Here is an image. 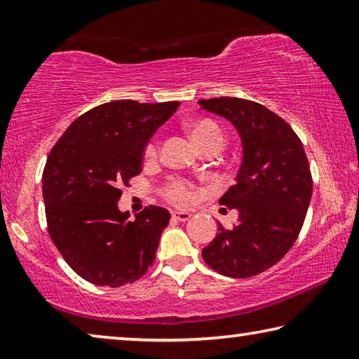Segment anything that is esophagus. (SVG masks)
I'll return each instance as SVG.
<instances>
[{
	"label": "esophagus",
	"instance_id": "34e87169",
	"mask_svg": "<svg viewBox=\"0 0 359 359\" xmlns=\"http://www.w3.org/2000/svg\"><path fill=\"white\" fill-rule=\"evenodd\" d=\"M190 217H191L190 212H172V218L177 222H187L190 220Z\"/></svg>",
	"mask_w": 359,
	"mask_h": 359
}]
</instances>
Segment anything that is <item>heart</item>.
<instances>
[{"mask_svg":"<svg viewBox=\"0 0 359 359\" xmlns=\"http://www.w3.org/2000/svg\"><path fill=\"white\" fill-rule=\"evenodd\" d=\"M188 130H190L193 141L196 142V145L201 149V151L204 149L210 147V145H222L223 142V135H222L220 126L209 118L193 120L191 123L188 125ZM156 155H158V144L150 142L147 145V149H145V156H147L149 160H151V158H155ZM165 191H166V196L175 204H190L194 199V190L182 180L169 182Z\"/></svg>","mask_w":359,"mask_h":359,"instance_id":"b5f03b06","label":"heart"}]
</instances>
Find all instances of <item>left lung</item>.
I'll return each mask as SVG.
<instances>
[{"label": "left lung", "mask_w": 359, "mask_h": 359, "mask_svg": "<svg viewBox=\"0 0 359 359\" xmlns=\"http://www.w3.org/2000/svg\"><path fill=\"white\" fill-rule=\"evenodd\" d=\"M198 104L231 121L242 142L236 184L220 198L238 209V224L224 229L218 222L203 258L222 276H258L287 255L304 224L312 198L306 151L287 121L258 102L223 96Z\"/></svg>", "instance_id": "1"}]
</instances>
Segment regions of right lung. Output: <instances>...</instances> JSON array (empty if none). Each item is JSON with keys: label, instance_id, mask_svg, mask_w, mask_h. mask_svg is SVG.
Listing matches in <instances>:
<instances>
[{"label": "right lung", "instance_id": "1", "mask_svg": "<svg viewBox=\"0 0 359 359\" xmlns=\"http://www.w3.org/2000/svg\"><path fill=\"white\" fill-rule=\"evenodd\" d=\"M179 101L120 100L76 118L53 145L42 172L48 234L76 274L117 288L155 261L169 212L145 208L130 220L118 209L121 185L141 174L145 145Z\"/></svg>", "mask_w": 359, "mask_h": 359}]
</instances>
